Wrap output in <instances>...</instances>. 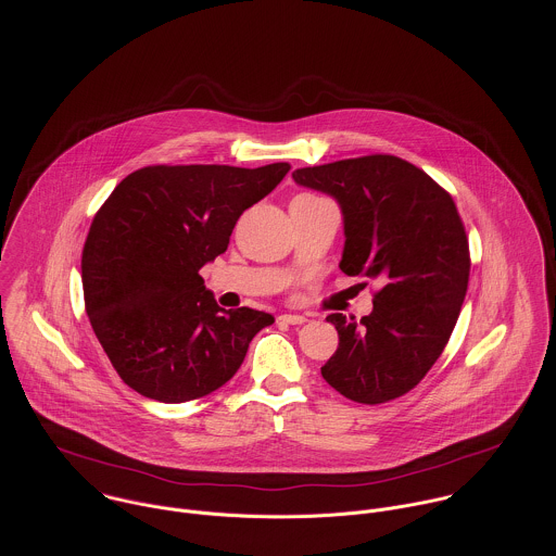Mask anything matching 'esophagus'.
I'll return each instance as SVG.
<instances>
[{
	"label": "esophagus",
	"instance_id": "1",
	"mask_svg": "<svg viewBox=\"0 0 556 556\" xmlns=\"http://www.w3.org/2000/svg\"><path fill=\"white\" fill-rule=\"evenodd\" d=\"M278 320H282L287 325H302V323H306V317H302V315H280Z\"/></svg>",
	"mask_w": 556,
	"mask_h": 556
}]
</instances>
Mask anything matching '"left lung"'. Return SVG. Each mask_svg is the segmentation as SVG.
Masks as SVG:
<instances>
[{
    "mask_svg": "<svg viewBox=\"0 0 556 556\" xmlns=\"http://www.w3.org/2000/svg\"><path fill=\"white\" fill-rule=\"evenodd\" d=\"M293 179L340 205V269L381 285L359 323L327 317L338 349L323 379L362 404L406 394L443 353L467 295L469 239L454 199L415 164L383 154L298 168Z\"/></svg>",
    "mask_w": 556,
    "mask_h": 556,
    "instance_id": "left-lung-1",
    "label": "left lung"
}]
</instances>
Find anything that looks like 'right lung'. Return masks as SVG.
Masks as SVG:
<instances>
[{
	"instance_id": "obj_1",
	"label": "right lung",
	"mask_w": 556,
	"mask_h": 556,
	"mask_svg": "<svg viewBox=\"0 0 556 556\" xmlns=\"http://www.w3.org/2000/svg\"><path fill=\"white\" fill-rule=\"evenodd\" d=\"M289 168L159 164L115 186L85 239L80 278L93 333L128 388L177 404L238 372L274 317L220 308L199 269L227 250L243 210Z\"/></svg>"
}]
</instances>
